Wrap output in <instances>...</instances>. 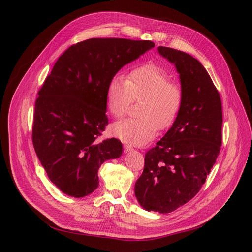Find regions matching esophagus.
<instances>
[{
	"instance_id": "1",
	"label": "esophagus",
	"mask_w": 252,
	"mask_h": 252,
	"mask_svg": "<svg viewBox=\"0 0 252 252\" xmlns=\"http://www.w3.org/2000/svg\"><path fill=\"white\" fill-rule=\"evenodd\" d=\"M124 148H125V151H126V152L131 151V150L134 149L133 146H130V145H128V144H125V145H124Z\"/></svg>"
}]
</instances>
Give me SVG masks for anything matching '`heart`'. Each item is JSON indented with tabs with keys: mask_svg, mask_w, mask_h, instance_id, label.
Listing matches in <instances>:
<instances>
[{
	"mask_svg": "<svg viewBox=\"0 0 252 252\" xmlns=\"http://www.w3.org/2000/svg\"><path fill=\"white\" fill-rule=\"evenodd\" d=\"M184 100L182 86L169 81V74L154 63L131 70L126 79L114 76L106 91V104L114 117L124 116L129 105L140 101L137 118H126L111 126L112 134L131 145H143L176 119Z\"/></svg>",
	"mask_w": 252,
	"mask_h": 252,
	"instance_id": "b5f03b06",
	"label": "heart"
}]
</instances>
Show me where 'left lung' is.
<instances>
[{"instance_id":"1","label":"left lung","mask_w":252,"mask_h":252,"mask_svg":"<svg viewBox=\"0 0 252 252\" xmlns=\"http://www.w3.org/2000/svg\"><path fill=\"white\" fill-rule=\"evenodd\" d=\"M158 52L176 65L184 100L173 126L145 154L135 194L145 209L168 214L200 191L216 163L222 112L220 93L199 61L173 48Z\"/></svg>"}]
</instances>
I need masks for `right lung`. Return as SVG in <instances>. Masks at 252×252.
Listing matches in <instances>:
<instances>
[{
	"label": "right lung",
	"mask_w": 252,
	"mask_h": 252,
	"mask_svg": "<svg viewBox=\"0 0 252 252\" xmlns=\"http://www.w3.org/2000/svg\"><path fill=\"white\" fill-rule=\"evenodd\" d=\"M154 43L145 39L89 38L70 46L38 91L32 144L53 184L75 198L95 191L101 164L122 155L123 145L97 139L108 125L106 91L123 66Z\"/></svg>",
	"instance_id": "right-lung-1"
}]
</instances>
